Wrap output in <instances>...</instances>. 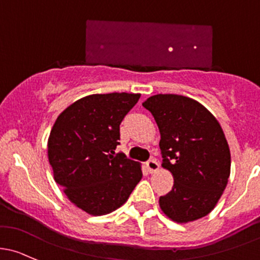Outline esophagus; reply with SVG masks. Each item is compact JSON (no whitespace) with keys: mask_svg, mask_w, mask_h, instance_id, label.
Wrapping results in <instances>:
<instances>
[{"mask_svg":"<svg viewBox=\"0 0 260 260\" xmlns=\"http://www.w3.org/2000/svg\"><path fill=\"white\" fill-rule=\"evenodd\" d=\"M146 167L147 169H148L149 173H154V172H157L158 169H159V165H158V162L155 159H149L148 162L146 163Z\"/></svg>","mask_w":260,"mask_h":260,"instance_id":"34e87169","label":"esophagus"}]
</instances>
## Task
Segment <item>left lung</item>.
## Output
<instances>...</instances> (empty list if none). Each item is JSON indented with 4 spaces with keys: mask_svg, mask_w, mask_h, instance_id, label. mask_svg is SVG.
<instances>
[{
    "mask_svg": "<svg viewBox=\"0 0 260 260\" xmlns=\"http://www.w3.org/2000/svg\"><path fill=\"white\" fill-rule=\"evenodd\" d=\"M160 132L162 166L174 178L160 209L177 223L199 219L219 201L231 173V152L222 127L206 107L179 94L143 102Z\"/></svg>",
    "mask_w": 260,
    "mask_h": 260,
    "instance_id": "left-lung-1",
    "label": "left lung"
}]
</instances>
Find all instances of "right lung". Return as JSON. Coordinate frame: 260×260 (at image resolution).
Returning a JSON list of instances; mask_svg holds the SVG:
<instances>
[{"instance_id":"1","label":"right lung","mask_w":260,"mask_h":260,"mask_svg":"<svg viewBox=\"0 0 260 260\" xmlns=\"http://www.w3.org/2000/svg\"><path fill=\"white\" fill-rule=\"evenodd\" d=\"M141 94H91L58 116L48 138L54 180L78 208L92 215L122 206L142 178L137 162L116 153L119 124Z\"/></svg>"}]
</instances>
